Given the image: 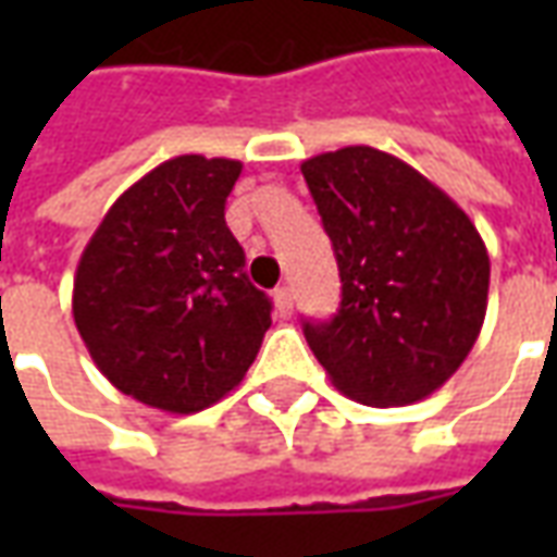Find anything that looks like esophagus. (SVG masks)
Masks as SVG:
<instances>
[{
  "label": "esophagus",
  "instance_id": "34e87169",
  "mask_svg": "<svg viewBox=\"0 0 557 557\" xmlns=\"http://www.w3.org/2000/svg\"><path fill=\"white\" fill-rule=\"evenodd\" d=\"M274 307H277L280 315L292 313V289L289 286H277V289H274Z\"/></svg>",
  "mask_w": 557,
  "mask_h": 557
}]
</instances>
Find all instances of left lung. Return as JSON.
<instances>
[{
    "mask_svg": "<svg viewBox=\"0 0 557 557\" xmlns=\"http://www.w3.org/2000/svg\"><path fill=\"white\" fill-rule=\"evenodd\" d=\"M343 301L304 337L334 387L391 409L430 397L478 343L490 253L462 208L406 160L346 146L301 163Z\"/></svg>",
    "mask_w": 557,
    "mask_h": 557,
    "instance_id": "8db88e82",
    "label": "left lung"
}]
</instances>
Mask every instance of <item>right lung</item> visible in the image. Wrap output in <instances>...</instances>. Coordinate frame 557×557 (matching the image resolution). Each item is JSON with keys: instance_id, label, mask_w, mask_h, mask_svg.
Instances as JSON below:
<instances>
[{"instance_id": "right-lung-1", "label": "right lung", "mask_w": 557, "mask_h": 557, "mask_svg": "<svg viewBox=\"0 0 557 557\" xmlns=\"http://www.w3.org/2000/svg\"><path fill=\"white\" fill-rule=\"evenodd\" d=\"M242 160H163L115 199L74 274V325L110 385L194 414L242 385L271 327L226 226Z\"/></svg>"}]
</instances>
